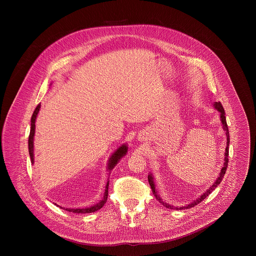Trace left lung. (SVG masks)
Returning <instances> with one entry per match:
<instances>
[{
	"mask_svg": "<svg viewBox=\"0 0 256 256\" xmlns=\"http://www.w3.org/2000/svg\"><path fill=\"white\" fill-rule=\"evenodd\" d=\"M214 106H215V108L219 111L220 113V121H222V127H224V130L226 131V152H224V166H222V168L220 170V172L219 178H217V180H216V182H214V184L203 194V195H201V197L200 198H198V199H196L194 202H192V203H190L189 205H187V206H182V207H180V208H178V207H174V206H170V205H168V204H166V203H164V201H162V199L160 198V196L156 194V188H154V180H152V174H150L148 176V183H150V188H152V193L154 194V197H156V200H158V202L160 203H162L164 207H166V208H170V209H176V210H183V209H190V208H192V207H194V206H196L197 204H199L200 202H202L207 196H209V194L219 185L220 182H222V180L224 178V174H226V166H228V144H230V133H228V125H226V115H224V108H222V104L220 102H215V104H214Z\"/></svg>",
	"mask_w": 256,
	"mask_h": 256,
	"instance_id": "8db88e82",
	"label": "left lung"
}]
</instances>
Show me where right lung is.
<instances>
[{
	"mask_svg": "<svg viewBox=\"0 0 256 256\" xmlns=\"http://www.w3.org/2000/svg\"><path fill=\"white\" fill-rule=\"evenodd\" d=\"M40 110V104L36 106V108L34 110L32 116V127H30V137H28V150H30V160H32V162L34 164V132H36V120L37 114L39 112ZM127 150L128 148L126 145H122V146H120L110 158V162H108V170H111L116 164L117 162H119V160L124 156L127 152ZM108 183L110 182H108L106 184V193H104V200L100 201V203H98L96 205H94L90 208H82V209H65L59 205L60 208L66 210V211H69V212H73V213H76V214H86V213H92V212H96L100 209L102 208V206L104 205V203L106 202L108 200Z\"/></svg>",
	"mask_w": 256,
	"mask_h": 256,
	"instance_id": "add662e5",
	"label": "right lung"
}]
</instances>
